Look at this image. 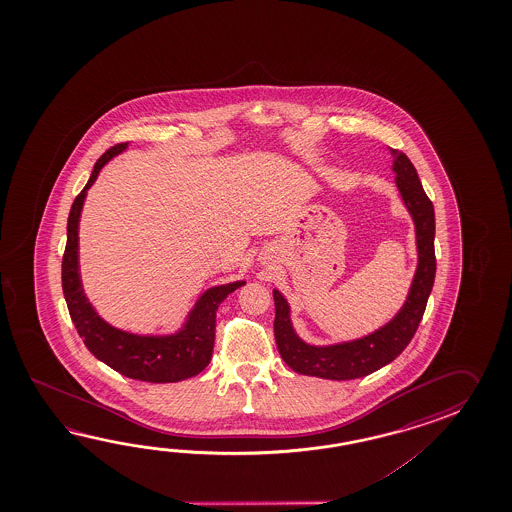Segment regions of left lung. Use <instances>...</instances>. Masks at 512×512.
Instances as JSON below:
<instances>
[{
    "label": "left lung",
    "mask_w": 512,
    "mask_h": 512,
    "mask_svg": "<svg viewBox=\"0 0 512 512\" xmlns=\"http://www.w3.org/2000/svg\"><path fill=\"white\" fill-rule=\"evenodd\" d=\"M393 170L397 174V186L403 196L404 205L412 214L417 236L419 263L415 271L412 289L406 304L390 324L371 333L370 337L359 338L346 344L316 348L296 337L289 305L276 289L274 296V338L285 364L302 375L349 381L366 377L373 371L397 359L414 338L421 318L425 315L426 302L432 293L435 278V216L434 205L428 199L419 181V175L412 161L401 150H393Z\"/></svg>",
    "instance_id": "left-lung-1"
}]
</instances>
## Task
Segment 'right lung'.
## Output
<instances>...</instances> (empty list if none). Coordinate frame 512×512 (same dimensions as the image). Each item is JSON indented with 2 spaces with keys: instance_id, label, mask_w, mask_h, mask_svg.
<instances>
[{
  "instance_id": "right-lung-1",
  "label": "right lung",
  "mask_w": 512,
  "mask_h": 512,
  "mask_svg": "<svg viewBox=\"0 0 512 512\" xmlns=\"http://www.w3.org/2000/svg\"><path fill=\"white\" fill-rule=\"evenodd\" d=\"M126 146L128 142H119L98 159L87 185L73 201L67 219L66 251L62 258V289L78 335L84 338L86 348L98 360L135 381H183L207 368L214 349L219 304L230 293L245 285V282L227 283L208 289L199 298L192 315L188 316L185 329L172 337L131 335L109 326L95 313L84 296L78 274V219L87 190L95 183L98 172L113 155L126 150Z\"/></svg>"
}]
</instances>
